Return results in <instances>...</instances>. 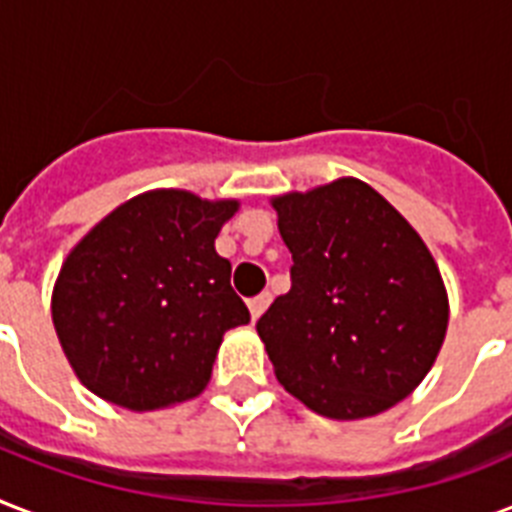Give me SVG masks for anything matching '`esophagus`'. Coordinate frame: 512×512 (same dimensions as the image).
Listing matches in <instances>:
<instances>
[{
  "label": "esophagus",
  "instance_id": "1",
  "mask_svg": "<svg viewBox=\"0 0 512 512\" xmlns=\"http://www.w3.org/2000/svg\"><path fill=\"white\" fill-rule=\"evenodd\" d=\"M268 303H271V295H268V292H260L257 297H252V300H249V313H252V319H260L265 308H268Z\"/></svg>",
  "mask_w": 512,
  "mask_h": 512
}]
</instances>
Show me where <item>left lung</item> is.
<instances>
[{
    "instance_id": "left-lung-1",
    "label": "left lung",
    "mask_w": 512,
    "mask_h": 512,
    "mask_svg": "<svg viewBox=\"0 0 512 512\" xmlns=\"http://www.w3.org/2000/svg\"><path fill=\"white\" fill-rule=\"evenodd\" d=\"M292 289L257 321L276 380L316 414L361 420L412 393L444 345L438 265L390 201L356 177L273 199Z\"/></svg>"
}]
</instances>
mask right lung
<instances>
[{"label":"right lung","mask_w":512,"mask_h":512,"mask_svg":"<svg viewBox=\"0 0 512 512\" xmlns=\"http://www.w3.org/2000/svg\"><path fill=\"white\" fill-rule=\"evenodd\" d=\"M239 201L140 193L71 252L52 289V324L82 385L132 412L207 388L228 329L249 321L215 239Z\"/></svg>","instance_id":"obj_1"}]
</instances>
